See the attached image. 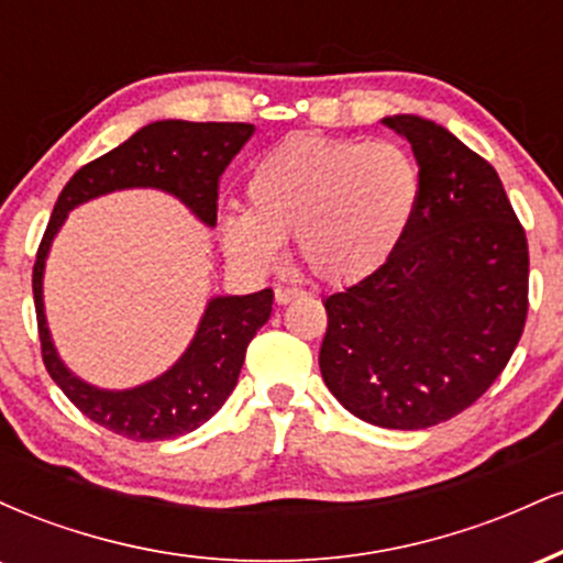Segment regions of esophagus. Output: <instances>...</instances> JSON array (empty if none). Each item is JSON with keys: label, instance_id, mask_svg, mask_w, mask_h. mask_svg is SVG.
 I'll use <instances>...</instances> for the list:
<instances>
[{"label": "esophagus", "instance_id": "34e87169", "mask_svg": "<svg viewBox=\"0 0 563 563\" xmlns=\"http://www.w3.org/2000/svg\"><path fill=\"white\" fill-rule=\"evenodd\" d=\"M296 296H299V290H296V288H288V286H277V288H275V301H277V303L294 301Z\"/></svg>", "mask_w": 563, "mask_h": 563}]
</instances>
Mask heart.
Here are the masks:
<instances>
[{"mask_svg":"<svg viewBox=\"0 0 563 563\" xmlns=\"http://www.w3.org/2000/svg\"><path fill=\"white\" fill-rule=\"evenodd\" d=\"M249 209L219 217L224 251L249 267L280 260L296 235L303 267L325 283L363 280L394 254L421 203V169L389 140L294 137L245 179Z\"/></svg>","mask_w":563,"mask_h":563,"instance_id":"1","label":"heart"}]
</instances>
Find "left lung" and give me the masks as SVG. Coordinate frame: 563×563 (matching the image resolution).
<instances>
[{
  "label": "left lung",
  "mask_w": 563,
  "mask_h": 563,
  "mask_svg": "<svg viewBox=\"0 0 563 563\" xmlns=\"http://www.w3.org/2000/svg\"><path fill=\"white\" fill-rule=\"evenodd\" d=\"M412 145L421 203L376 273L325 299L320 373L333 397L384 429H429L482 397L525 333L527 232L500 177L455 134L391 115Z\"/></svg>",
  "instance_id": "8db88e82"
}]
</instances>
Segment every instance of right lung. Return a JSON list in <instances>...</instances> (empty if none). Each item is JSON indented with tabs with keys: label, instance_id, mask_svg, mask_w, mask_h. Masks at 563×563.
<instances>
[{
	"label": "right lung",
	"instance_id": "add662e5",
	"mask_svg": "<svg viewBox=\"0 0 563 563\" xmlns=\"http://www.w3.org/2000/svg\"><path fill=\"white\" fill-rule=\"evenodd\" d=\"M251 134L254 124L241 121H156L142 126L111 153L81 166L57 196L53 217L38 243L31 280L42 360L70 402L89 421L113 434L137 442H158L183 437L209 421L235 389L245 349L269 320L275 296L269 288L249 296H217L206 307L192 344L164 376L126 391L95 389L60 363L49 339L42 303V275L49 243L74 206L124 187H161L214 228L219 177Z\"/></svg>",
	"mask_w": 563,
	"mask_h": 563
}]
</instances>
